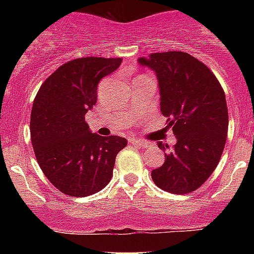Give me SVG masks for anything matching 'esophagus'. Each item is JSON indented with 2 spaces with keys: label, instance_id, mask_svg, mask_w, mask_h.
<instances>
[{
  "label": "esophagus",
  "instance_id": "34e87169",
  "mask_svg": "<svg viewBox=\"0 0 254 254\" xmlns=\"http://www.w3.org/2000/svg\"><path fill=\"white\" fill-rule=\"evenodd\" d=\"M132 143L136 145V146H140V147H147L150 146V143L147 141H143V140H132Z\"/></svg>",
  "mask_w": 254,
  "mask_h": 254
}]
</instances>
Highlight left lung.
<instances>
[{
	"instance_id": "left-lung-1",
	"label": "left lung",
	"mask_w": 254,
	"mask_h": 254,
	"mask_svg": "<svg viewBox=\"0 0 254 254\" xmlns=\"http://www.w3.org/2000/svg\"><path fill=\"white\" fill-rule=\"evenodd\" d=\"M138 64L156 72L160 112L176 134L165 161L151 172L154 183L169 193L193 192L214 173L223 155L229 114L225 93L216 76L201 61L181 51L151 53Z\"/></svg>"
}]
</instances>
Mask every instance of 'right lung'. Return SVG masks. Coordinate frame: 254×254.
Wrapping results in <instances>:
<instances>
[{"label": "right lung", "mask_w": 254, "mask_h": 254, "mask_svg": "<svg viewBox=\"0 0 254 254\" xmlns=\"http://www.w3.org/2000/svg\"><path fill=\"white\" fill-rule=\"evenodd\" d=\"M122 58L85 57L58 67L42 84L33 102L30 137L44 176L67 196L102 190L113 176L126 138L89 131L85 114L96 104L98 84L116 71Z\"/></svg>", "instance_id": "obj_1"}]
</instances>
